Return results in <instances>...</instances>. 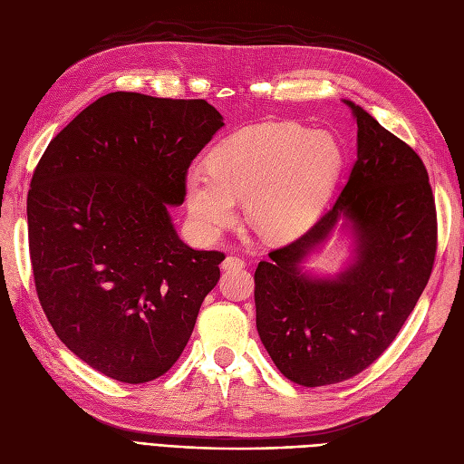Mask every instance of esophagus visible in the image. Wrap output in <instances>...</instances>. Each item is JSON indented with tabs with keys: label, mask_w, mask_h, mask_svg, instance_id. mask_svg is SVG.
<instances>
[{
	"label": "esophagus",
	"mask_w": 464,
	"mask_h": 464,
	"mask_svg": "<svg viewBox=\"0 0 464 464\" xmlns=\"http://www.w3.org/2000/svg\"><path fill=\"white\" fill-rule=\"evenodd\" d=\"M244 266H246V261H244L242 257H236V256H228L227 259L222 261V269L228 271V273H232V271H242Z\"/></svg>",
	"instance_id": "1"
}]
</instances>
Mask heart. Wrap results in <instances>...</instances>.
<instances>
[{"mask_svg": "<svg viewBox=\"0 0 464 464\" xmlns=\"http://www.w3.org/2000/svg\"><path fill=\"white\" fill-rule=\"evenodd\" d=\"M343 168V147L323 130L292 121L249 125L207 154V170L184 179L193 228L217 237L236 222L244 201L251 227L269 240H290L310 228Z\"/></svg>", "mask_w": 464, "mask_h": 464, "instance_id": "heart-1", "label": "heart"}]
</instances>
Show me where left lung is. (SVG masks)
<instances>
[{"instance_id": "left-lung-1", "label": "left lung", "mask_w": 464, "mask_h": 464, "mask_svg": "<svg viewBox=\"0 0 464 464\" xmlns=\"http://www.w3.org/2000/svg\"><path fill=\"white\" fill-rule=\"evenodd\" d=\"M358 123V159L334 205L256 269V323L290 382L321 387L358 375L395 341L424 292L438 249L428 170L399 137L344 101ZM341 223L355 257L334 277L301 263Z\"/></svg>"}]
</instances>
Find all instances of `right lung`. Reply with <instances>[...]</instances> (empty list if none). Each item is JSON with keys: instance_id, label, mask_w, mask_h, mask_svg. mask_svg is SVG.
I'll return each mask as SVG.
<instances>
[{"instance_id": "obj_1", "label": "right lung", "mask_w": 464, "mask_h": 464, "mask_svg": "<svg viewBox=\"0 0 464 464\" xmlns=\"http://www.w3.org/2000/svg\"><path fill=\"white\" fill-rule=\"evenodd\" d=\"M207 101L101 96L55 135L26 199L42 310L60 341L121 383L170 370L220 278V251L179 240L191 160L222 128Z\"/></svg>"}]
</instances>
